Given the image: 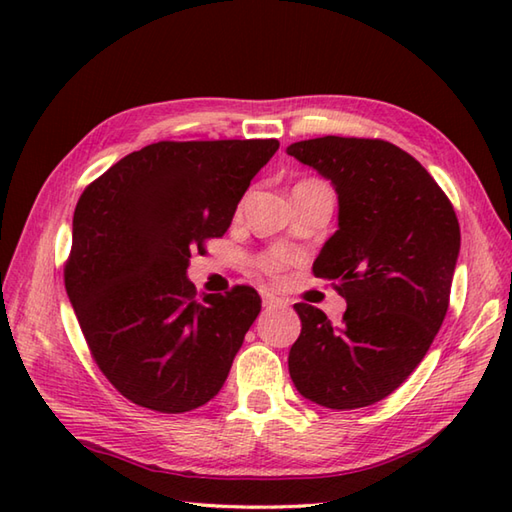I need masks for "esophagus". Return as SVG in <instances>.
I'll return each mask as SVG.
<instances>
[{
  "mask_svg": "<svg viewBox=\"0 0 512 512\" xmlns=\"http://www.w3.org/2000/svg\"><path fill=\"white\" fill-rule=\"evenodd\" d=\"M262 299H264V306H266V308H279V306H286V301H284V299H279V297H275L273 292H264Z\"/></svg>",
  "mask_w": 512,
  "mask_h": 512,
  "instance_id": "34e87169",
  "label": "esophagus"
}]
</instances>
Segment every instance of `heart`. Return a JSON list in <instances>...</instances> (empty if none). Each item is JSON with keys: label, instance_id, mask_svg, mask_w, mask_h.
<instances>
[{"label": "heart", "instance_id": "heart-1", "mask_svg": "<svg viewBox=\"0 0 512 512\" xmlns=\"http://www.w3.org/2000/svg\"><path fill=\"white\" fill-rule=\"evenodd\" d=\"M262 268L266 270V273H270V275H277L279 270L284 268V259H279V257L264 259V262H262Z\"/></svg>", "mask_w": 512, "mask_h": 512}]
</instances>
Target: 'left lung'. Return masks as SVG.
Listing matches in <instances>:
<instances>
[{
  "label": "left lung",
  "mask_w": 512,
  "mask_h": 512,
  "mask_svg": "<svg viewBox=\"0 0 512 512\" xmlns=\"http://www.w3.org/2000/svg\"><path fill=\"white\" fill-rule=\"evenodd\" d=\"M288 154L339 195V231L312 273L347 301L341 325L295 303L301 334L290 347V378L321 407L374 405L420 365L447 317L458 217L429 171L387 140L323 136Z\"/></svg>",
  "instance_id": "obj_1"
}]
</instances>
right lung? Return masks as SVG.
Masks as SVG:
<instances>
[{"mask_svg": "<svg viewBox=\"0 0 512 512\" xmlns=\"http://www.w3.org/2000/svg\"><path fill=\"white\" fill-rule=\"evenodd\" d=\"M279 140H160L118 160L74 209L65 290L94 363L134 405L184 413L206 405L262 299L250 286L204 295L191 250L222 237Z\"/></svg>", "mask_w": 512, "mask_h": 512, "instance_id": "add662e5", "label": "right lung"}]
</instances>
